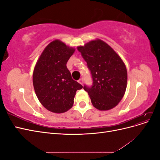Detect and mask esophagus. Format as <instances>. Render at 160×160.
Masks as SVG:
<instances>
[{
  "label": "esophagus",
  "instance_id": "esophagus-1",
  "mask_svg": "<svg viewBox=\"0 0 160 160\" xmlns=\"http://www.w3.org/2000/svg\"><path fill=\"white\" fill-rule=\"evenodd\" d=\"M78 82H79V83L81 85H83V79H82V78H81V79L78 81Z\"/></svg>",
  "mask_w": 160,
  "mask_h": 160
}]
</instances>
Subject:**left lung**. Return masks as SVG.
<instances>
[{
	"label": "left lung",
	"mask_w": 160,
	"mask_h": 160,
	"mask_svg": "<svg viewBox=\"0 0 160 160\" xmlns=\"http://www.w3.org/2000/svg\"><path fill=\"white\" fill-rule=\"evenodd\" d=\"M93 78L91 88L84 86L91 103L100 111L117 106L127 88L128 72L122 58L103 41L97 38L78 46Z\"/></svg>",
	"instance_id": "left-lung-1"
}]
</instances>
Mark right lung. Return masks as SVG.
Segmentation results:
<instances>
[{
    "instance_id": "right-lung-1",
    "label": "right lung",
    "mask_w": 160,
    "mask_h": 160,
    "mask_svg": "<svg viewBox=\"0 0 160 160\" xmlns=\"http://www.w3.org/2000/svg\"><path fill=\"white\" fill-rule=\"evenodd\" d=\"M75 51L60 40H54L42 52L35 66L32 83L36 95L44 108L52 113L70 109L76 91L83 88L72 79L67 62Z\"/></svg>"
}]
</instances>
